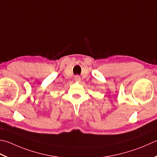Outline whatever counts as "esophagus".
I'll return each mask as SVG.
<instances>
[{
	"label": "esophagus",
	"instance_id": "1",
	"mask_svg": "<svg viewBox=\"0 0 157 157\" xmlns=\"http://www.w3.org/2000/svg\"><path fill=\"white\" fill-rule=\"evenodd\" d=\"M75 82H80V81H81V78L80 77H79V75H75Z\"/></svg>",
	"mask_w": 157,
	"mask_h": 157
}]
</instances>
